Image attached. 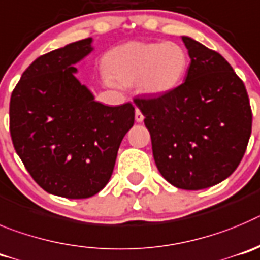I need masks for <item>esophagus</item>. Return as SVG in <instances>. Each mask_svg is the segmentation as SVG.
<instances>
[{
    "label": "esophagus",
    "mask_w": 260,
    "mask_h": 260,
    "mask_svg": "<svg viewBox=\"0 0 260 260\" xmlns=\"http://www.w3.org/2000/svg\"><path fill=\"white\" fill-rule=\"evenodd\" d=\"M135 119H136V121H142L144 120V115H142V113H141V110L140 109H137V107H136V111H135Z\"/></svg>",
    "instance_id": "34e87169"
}]
</instances>
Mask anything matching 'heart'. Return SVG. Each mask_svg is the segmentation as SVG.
<instances>
[{
  "instance_id": "1",
  "label": "heart",
  "mask_w": 260,
  "mask_h": 260,
  "mask_svg": "<svg viewBox=\"0 0 260 260\" xmlns=\"http://www.w3.org/2000/svg\"><path fill=\"white\" fill-rule=\"evenodd\" d=\"M186 69L188 54L179 44L132 41L111 50L106 80L123 86L137 83L145 94L162 95L179 86Z\"/></svg>"
}]
</instances>
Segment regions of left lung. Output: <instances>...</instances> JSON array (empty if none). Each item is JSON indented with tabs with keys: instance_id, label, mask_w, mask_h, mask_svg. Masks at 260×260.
I'll list each match as a JSON object with an SVG mask.
<instances>
[{
	"instance_id": "8db88e82",
	"label": "left lung",
	"mask_w": 260,
	"mask_h": 260,
	"mask_svg": "<svg viewBox=\"0 0 260 260\" xmlns=\"http://www.w3.org/2000/svg\"><path fill=\"white\" fill-rule=\"evenodd\" d=\"M190 66L170 93L135 98L150 132L159 172L179 189L200 190L235 172L246 151L252 114L244 81L217 51L182 36Z\"/></svg>"
}]
</instances>
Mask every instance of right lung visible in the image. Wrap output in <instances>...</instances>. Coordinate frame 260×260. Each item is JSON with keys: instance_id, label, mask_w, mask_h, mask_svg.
<instances>
[{"instance_id": "add662e5", "label": "right lung", "mask_w": 260, "mask_h": 260, "mask_svg": "<svg viewBox=\"0 0 260 260\" xmlns=\"http://www.w3.org/2000/svg\"><path fill=\"white\" fill-rule=\"evenodd\" d=\"M92 39L41 55L23 72L10 98L16 154L45 191L81 200L105 188L119 146L135 123L132 104L106 106L75 78Z\"/></svg>"}]
</instances>
